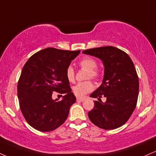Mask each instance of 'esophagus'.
Wrapping results in <instances>:
<instances>
[{"label": "esophagus", "mask_w": 156, "mask_h": 156, "mask_svg": "<svg viewBox=\"0 0 156 156\" xmlns=\"http://www.w3.org/2000/svg\"><path fill=\"white\" fill-rule=\"evenodd\" d=\"M84 98H81V97H77V99H76V100H77V102H83V101H84Z\"/></svg>", "instance_id": "esophagus-1"}]
</instances>
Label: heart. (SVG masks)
I'll list each match as a JSON object with an SVG mask.
<instances>
[{"mask_svg": "<svg viewBox=\"0 0 156 156\" xmlns=\"http://www.w3.org/2000/svg\"><path fill=\"white\" fill-rule=\"evenodd\" d=\"M80 66L82 68L88 70L87 78H97L99 77V72L96 70L97 62L94 59L91 57H85L80 60L79 62ZM66 78L67 80L70 83L75 81V72L71 66H69L66 70ZM94 89V85L91 81L80 82L73 86V90L75 94L78 97H83L86 94L91 92Z\"/></svg>", "mask_w": 156, "mask_h": 156, "instance_id": "1", "label": "heart"}]
</instances>
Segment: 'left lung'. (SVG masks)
<instances>
[{"label": "left lung", "mask_w": 156, "mask_h": 156, "mask_svg": "<svg viewBox=\"0 0 156 156\" xmlns=\"http://www.w3.org/2000/svg\"><path fill=\"white\" fill-rule=\"evenodd\" d=\"M83 54L99 58L105 67L102 83L90 95L100 101H94V108L88 113L90 121L106 130L119 128L128 121L137 102L139 78L134 63L126 52L113 46L90 48Z\"/></svg>", "instance_id": "left-lung-1"}]
</instances>
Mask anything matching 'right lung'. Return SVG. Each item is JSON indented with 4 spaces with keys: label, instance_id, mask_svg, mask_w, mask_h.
Here are the masks:
<instances>
[{
    "label": "right lung",
    "instance_id": "obj_1",
    "mask_svg": "<svg viewBox=\"0 0 156 156\" xmlns=\"http://www.w3.org/2000/svg\"><path fill=\"white\" fill-rule=\"evenodd\" d=\"M80 52L47 48L33 54L24 65L17 95L24 119L34 129L50 132L66 121L76 98L65 73ZM54 91L64 94L61 101L52 99Z\"/></svg>",
    "mask_w": 156,
    "mask_h": 156
}]
</instances>
